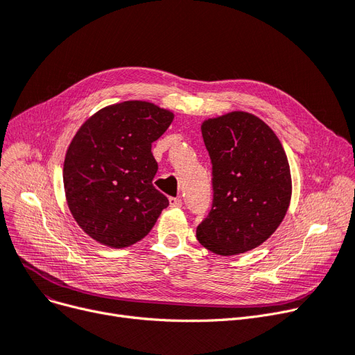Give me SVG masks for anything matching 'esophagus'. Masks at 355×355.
Wrapping results in <instances>:
<instances>
[{
    "label": "esophagus",
    "mask_w": 355,
    "mask_h": 355,
    "mask_svg": "<svg viewBox=\"0 0 355 355\" xmlns=\"http://www.w3.org/2000/svg\"><path fill=\"white\" fill-rule=\"evenodd\" d=\"M182 202L180 197H169V206L171 207H181Z\"/></svg>",
    "instance_id": "1"
}]
</instances>
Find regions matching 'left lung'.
<instances>
[{
  "label": "left lung",
  "mask_w": 355,
  "mask_h": 355,
  "mask_svg": "<svg viewBox=\"0 0 355 355\" xmlns=\"http://www.w3.org/2000/svg\"><path fill=\"white\" fill-rule=\"evenodd\" d=\"M202 135L211 159L213 205L197 239L222 257L251 251L275 232L290 206L284 148L266 121L246 112L205 120Z\"/></svg>",
  "instance_id": "1"
}]
</instances>
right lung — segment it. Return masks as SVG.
Segmentation results:
<instances>
[{
	"label": "right lung",
	"mask_w": 355,
	"mask_h": 355,
	"mask_svg": "<svg viewBox=\"0 0 355 355\" xmlns=\"http://www.w3.org/2000/svg\"><path fill=\"white\" fill-rule=\"evenodd\" d=\"M174 113L130 100L88 117L65 153L64 189L75 222L101 245L126 248L144 239L168 198L153 187L158 171L152 142Z\"/></svg>",
	"instance_id": "add662e5"
}]
</instances>
